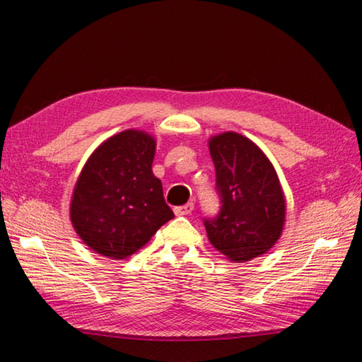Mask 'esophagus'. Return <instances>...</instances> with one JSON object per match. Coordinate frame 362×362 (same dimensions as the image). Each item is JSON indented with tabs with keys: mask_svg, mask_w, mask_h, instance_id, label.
Segmentation results:
<instances>
[{
	"mask_svg": "<svg viewBox=\"0 0 362 362\" xmlns=\"http://www.w3.org/2000/svg\"><path fill=\"white\" fill-rule=\"evenodd\" d=\"M193 210H194V204H193V202H188V204H185V205L175 206L174 213L177 214V216H185V214H189Z\"/></svg>",
	"mask_w": 362,
	"mask_h": 362,
	"instance_id": "esophagus-1",
	"label": "esophagus"
}]
</instances>
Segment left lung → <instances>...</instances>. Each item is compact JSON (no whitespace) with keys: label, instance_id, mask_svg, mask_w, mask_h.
Listing matches in <instances>:
<instances>
[{"label":"left lung","instance_id":"8db88e82","mask_svg":"<svg viewBox=\"0 0 362 362\" xmlns=\"http://www.w3.org/2000/svg\"><path fill=\"white\" fill-rule=\"evenodd\" d=\"M221 209L204 218L210 243L232 261L263 255L284 224V196L271 161L255 143L236 132L210 140Z\"/></svg>","mask_w":362,"mask_h":362}]
</instances>
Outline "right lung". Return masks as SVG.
Here are the masks:
<instances>
[{
    "label": "right lung",
    "mask_w": 362,
    "mask_h": 362,
    "mask_svg": "<svg viewBox=\"0 0 362 362\" xmlns=\"http://www.w3.org/2000/svg\"><path fill=\"white\" fill-rule=\"evenodd\" d=\"M156 141L124 130L91 153L76 183L71 222L81 240L104 257L132 255L174 218L152 174Z\"/></svg>",
    "instance_id": "right-lung-1"
}]
</instances>
